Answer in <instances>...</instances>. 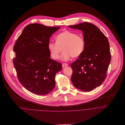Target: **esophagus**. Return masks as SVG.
<instances>
[{
	"instance_id": "1",
	"label": "esophagus",
	"mask_w": 125,
	"mask_h": 125,
	"mask_svg": "<svg viewBox=\"0 0 125 125\" xmlns=\"http://www.w3.org/2000/svg\"><path fill=\"white\" fill-rule=\"evenodd\" d=\"M62 67H66V66H68V65L67 64V63H64L62 64Z\"/></svg>"
}]
</instances>
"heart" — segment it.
<instances>
[{
    "instance_id": "1",
    "label": "heart",
    "mask_w": 125,
    "mask_h": 125,
    "mask_svg": "<svg viewBox=\"0 0 125 125\" xmlns=\"http://www.w3.org/2000/svg\"><path fill=\"white\" fill-rule=\"evenodd\" d=\"M84 48L85 41L83 38L67 30L56 36V42L50 41L48 44V49L54 59H59L62 49L63 52L61 59L63 61L70 60L72 57H78L83 52Z\"/></svg>"
}]
</instances>
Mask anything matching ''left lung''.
I'll return each mask as SVG.
<instances>
[{"label":"left lung","instance_id":"8db88e82","mask_svg":"<svg viewBox=\"0 0 125 125\" xmlns=\"http://www.w3.org/2000/svg\"><path fill=\"white\" fill-rule=\"evenodd\" d=\"M82 31L85 41L83 52L71 65L73 86L83 91H90L104 81L111 62L107 37L95 25L88 22L69 26Z\"/></svg>","mask_w":125,"mask_h":125}]
</instances>
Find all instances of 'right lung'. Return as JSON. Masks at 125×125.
<instances>
[{
  "instance_id": "obj_1",
  "label": "right lung",
  "mask_w": 125,
  "mask_h": 125,
  "mask_svg": "<svg viewBox=\"0 0 125 125\" xmlns=\"http://www.w3.org/2000/svg\"><path fill=\"white\" fill-rule=\"evenodd\" d=\"M60 27L39 23L26 26L13 47L16 57L13 64L18 80L31 92L44 95L55 86V75L62 70V64L51 58L50 38Z\"/></svg>"
}]
</instances>
